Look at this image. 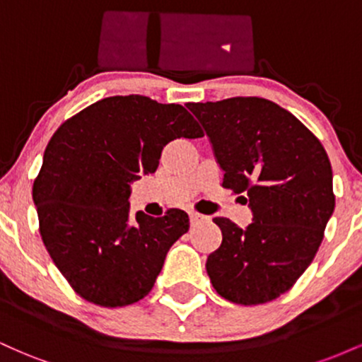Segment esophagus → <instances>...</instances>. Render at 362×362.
Wrapping results in <instances>:
<instances>
[{"mask_svg": "<svg viewBox=\"0 0 362 362\" xmlns=\"http://www.w3.org/2000/svg\"><path fill=\"white\" fill-rule=\"evenodd\" d=\"M189 216H190V223H192V224H199L201 221H204V219H207L204 214L195 213V211H192V213H190Z\"/></svg>", "mask_w": 362, "mask_h": 362, "instance_id": "obj_1", "label": "esophagus"}]
</instances>
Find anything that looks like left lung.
<instances>
[{"instance_id":"left-lung-1","label":"left lung","mask_w":362,"mask_h":362,"mask_svg":"<svg viewBox=\"0 0 362 362\" xmlns=\"http://www.w3.org/2000/svg\"><path fill=\"white\" fill-rule=\"evenodd\" d=\"M187 107L213 143L224 170L221 185L247 194L253 213L247 230L228 218L213 219L223 233L206 262L213 288L236 305L276 300L313 262L334 213L325 148L300 119L265 98Z\"/></svg>"}]
</instances>
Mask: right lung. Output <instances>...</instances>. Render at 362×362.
Wrapping results in <instances>:
<instances>
[{"label":"right lung","instance_id":"1","mask_svg":"<svg viewBox=\"0 0 362 362\" xmlns=\"http://www.w3.org/2000/svg\"><path fill=\"white\" fill-rule=\"evenodd\" d=\"M202 136L184 107L141 95L103 98L57 127L32 195L45 248L83 300L117 308L151 291L189 216L139 211L131 219L129 184L156 172L170 141Z\"/></svg>","mask_w":362,"mask_h":362}]
</instances>
